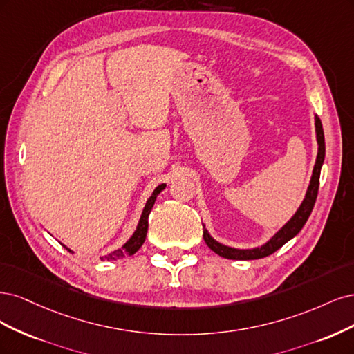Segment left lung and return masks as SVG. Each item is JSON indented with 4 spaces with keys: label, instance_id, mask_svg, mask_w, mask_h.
<instances>
[{
    "label": "left lung",
    "instance_id": "8db88e82",
    "mask_svg": "<svg viewBox=\"0 0 354 354\" xmlns=\"http://www.w3.org/2000/svg\"><path fill=\"white\" fill-rule=\"evenodd\" d=\"M315 124H316V138H317V157H316V165L313 169V175L310 179V185L307 188L306 192V198L303 200L300 209L297 210L291 221L285 225L279 232H277V235L273 236L272 239L257 248L253 250H238V248H231L222 245L221 243L214 241V239L209 235V232L206 230H203V238L206 244L209 245L210 250L216 254H219L225 259H232V260H256V259H261L270 256L272 253H275L277 250H279L285 243L290 241L291 238H294L297 235L301 227L304 226V223L309 219V216L315 207L316 203V197H317V191H319V178H321V167L324 163L325 158V136H324V128H322V122L317 116L315 118Z\"/></svg>",
    "mask_w": 354,
    "mask_h": 354
}]
</instances>
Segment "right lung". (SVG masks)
Returning a JSON list of instances; mask_svg holds the SVG:
<instances>
[{
	"mask_svg": "<svg viewBox=\"0 0 354 354\" xmlns=\"http://www.w3.org/2000/svg\"><path fill=\"white\" fill-rule=\"evenodd\" d=\"M165 187H166L165 184L158 185V187L154 189L153 196H151L150 198H148V201H147V204H145V207H144V212H142V214H141L140 223H138V226H136V231L133 232V235L131 236L129 241H128L127 244H124L122 248L116 250V252H113V253H110V254H107V256H104V257H101V260H109V261H110V260H119V259H123V257H129V256H132V254H135L136 252H138V250L141 248V245L144 244L145 236H147V231H148V214H150V212H151V209H153V206H154V201H156L157 196L165 189Z\"/></svg>",
	"mask_w": 354,
	"mask_h": 354,
	"instance_id": "obj_1",
	"label": "right lung"
}]
</instances>
